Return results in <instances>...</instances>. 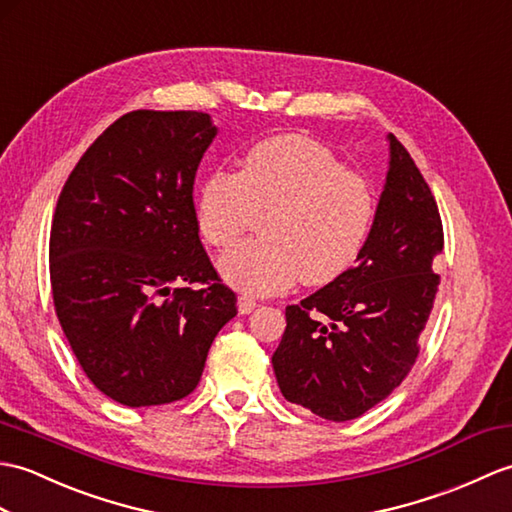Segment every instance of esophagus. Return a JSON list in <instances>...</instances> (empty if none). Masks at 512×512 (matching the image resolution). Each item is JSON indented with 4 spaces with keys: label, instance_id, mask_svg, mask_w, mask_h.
Returning a JSON list of instances; mask_svg holds the SVG:
<instances>
[{
    "label": "esophagus",
    "instance_id": "34e87169",
    "mask_svg": "<svg viewBox=\"0 0 512 512\" xmlns=\"http://www.w3.org/2000/svg\"><path fill=\"white\" fill-rule=\"evenodd\" d=\"M257 307V303H255V299L253 296H248V294H240L237 296V312H240L242 316L244 314H251L253 310Z\"/></svg>",
    "mask_w": 512,
    "mask_h": 512
}]
</instances>
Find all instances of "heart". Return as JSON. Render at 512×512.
<instances>
[{"instance_id": "1", "label": "heart", "mask_w": 512, "mask_h": 512, "mask_svg": "<svg viewBox=\"0 0 512 512\" xmlns=\"http://www.w3.org/2000/svg\"><path fill=\"white\" fill-rule=\"evenodd\" d=\"M196 224L205 242L229 248L255 224L259 240L220 259L222 279L246 294L281 292L296 279L327 285L358 261L375 218L360 174L303 135H279L244 152L237 174L209 172L196 187Z\"/></svg>"}]
</instances>
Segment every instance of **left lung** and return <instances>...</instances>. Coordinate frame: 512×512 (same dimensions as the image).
Returning a JSON list of instances; mask_svg holds the SVG:
<instances>
[{"instance_id":"1","label":"left lung","mask_w":512,"mask_h":512,"mask_svg":"<svg viewBox=\"0 0 512 512\" xmlns=\"http://www.w3.org/2000/svg\"><path fill=\"white\" fill-rule=\"evenodd\" d=\"M386 141V183L358 261L285 307L288 325L272 353L281 395L327 421L362 417L403 382L438 288L436 200L397 137Z\"/></svg>"}]
</instances>
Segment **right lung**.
<instances>
[{
  "instance_id": "right-lung-1",
  "label": "right lung",
  "mask_w": 512,
  "mask_h": 512,
  "mask_svg": "<svg viewBox=\"0 0 512 512\" xmlns=\"http://www.w3.org/2000/svg\"><path fill=\"white\" fill-rule=\"evenodd\" d=\"M216 135L207 113H126L82 154L58 196L56 316L82 371L122 406L187 397L213 338L237 314L202 248L192 198Z\"/></svg>"
}]
</instances>
